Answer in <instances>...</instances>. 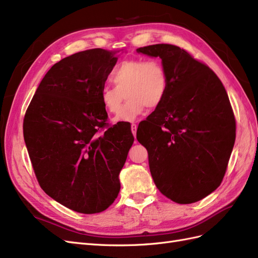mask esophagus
I'll return each mask as SVG.
<instances>
[{
	"instance_id": "esophagus-1",
	"label": "esophagus",
	"mask_w": 258,
	"mask_h": 258,
	"mask_svg": "<svg viewBox=\"0 0 258 258\" xmlns=\"http://www.w3.org/2000/svg\"><path fill=\"white\" fill-rule=\"evenodd\" d=\"M137 129H138V124L136 122H132L131 123V131H132V134H134L135 138H137Z\"/></svg>"
}]
</instances>
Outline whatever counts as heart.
Returning a JSON list of instances; mask_svg holds the SVG:
<instances>
[{
    "label": "heart",
    "instance_id": "1",
    "mask_svg": "<svg viewBox=\"0 0 258 258\" xmlns=\"http://www.w3.org/2000/svg\"><path fill=\"white\" fill-rule=\"evenodd\" d=\"M111 81L114 86L103 87L100 100L108 113L120 110L115 121H134L143 114L146 106L157 108L165 101L169 88L167 70L158 59L123 61L113 71ZM124 93L127 101L121 108Z\"/></svg>",
    "mask_w": 258,
    "mask_h": 258
}]
</instances>
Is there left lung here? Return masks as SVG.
Segmentation results:
<instances>
[{
    "label": "left lung",
    "mask_w": 258,
    "mask_h": 258,
    "mask_svg": "<svg viewBox=\"0 0 258 258\" xmlns=\"http://www.w3.org/2000/svg\"><path fill=\"white\" fill-rule=\"evenodd\" d=\"M137 50L159 57L169 77L165 101L140 122L137 139L159 191L176 204H194L214 191L227 170L236 140L228 95L212 70L183 48L156 44Z\"/></svg>",
    "instance_id": "obj_1"
}]
</instances>
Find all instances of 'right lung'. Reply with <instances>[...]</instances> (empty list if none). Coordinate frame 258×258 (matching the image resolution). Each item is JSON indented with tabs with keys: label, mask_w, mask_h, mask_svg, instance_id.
<instances>
[{
	"label": "right lung",
	"mask_w": 258,
	"mask_h": 258,
	"mask_svg": "<svg viewBox=\"0 0 258 258\" xmlns=\"http://www.w3.org/2000/svg\"><path fill=\"white\" fill-rule=\"evenodd\" d=\"M93 48L60 60L27 108L23 138L41 188L84 214L110 207L135 138L129 124H108L100 95L117 58Z\"/></svg>",
	"instance_id": "obj_1"
}]
</instances>
